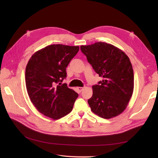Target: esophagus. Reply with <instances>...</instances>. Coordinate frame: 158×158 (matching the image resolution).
<instances>
[{"instance_id":"esophagus-1","label":"esophagus","mask_w":158,"mask_h":158,"mask_svg":"<svg viewBox=\"0 0 158 158\" xmlns=\"http://www.w3.org/2000/svg\"><path fill=\"white\" fill-rule=\"evenodd\" d=\"M84 89V88H82V87H78L77 88V90L79 92H82V91Z\"/></svg>"}]
</instances>
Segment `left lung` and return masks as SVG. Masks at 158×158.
Wrapping results in <instances>:
<instances>
[{"mask_svg":"<svg viewBox=\"0 0 158 158\" xmlns=\"http://www.w3.org/2000/svg\"><path fill=\"white\" fill-rule=\"evenodd\" d=\"M88 63L102 81L92 86V97L88 100L92 111L103 118L123 112L134 89V73L128 56L122 50L104 42L81 45Z\"/></svg>","mask_w":158,"mask_h":158,"instance_id":"8db88e82","label":"left lung"}]
</instances>
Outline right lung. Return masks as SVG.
Here are the masks:
<instances>
[{"instance_id": "obj_1", "label": "right lung", "mask_w": 158, "mask_h": 158, "mask_svg": "<svg viewBox=\"0 0 158 158\" xmlns=\"http://www.w3.org/2000/svg\"><path fill=\"white\" fill-rule=\"evenodd\" d=\"M78 51L79 46L51 45L35 52L26 66V84L31 103L38 111L55 120L70 113L78 97L67 84H61Z\"/></svg>"}]
</instances>
